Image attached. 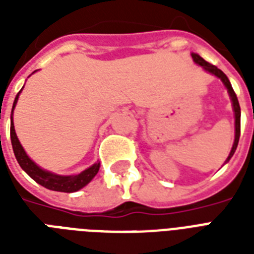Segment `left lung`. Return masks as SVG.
Masks as SVG:
<instances>
[{
    "label": "left lung",
    "mask_w": 254,
    "mask_h": 254,
    "mask_svg": "<svg viewBox=\"0 0 254 254\" xmlns=\"http://www.w3.org/2000/svg\"><path fill=\"white\" fill-rule=\"evenodd\" d=\"M191 57H192L193 62H195L197 65H200L201 68L204 69V71H207V72H209V73H212V75H215V76L219 77V79L223 81V84L225 85L227 91H228V95H229V97H231V101H232V108H233V112H235V141H233V146H232V149H231V153H229L228 158L225 159V163H227L229 159L232 158L233 154H235V151H236V149H237V145H239V139H240L241 111H240V105H239V100H237L236 93H235L232 85H231V81H229V79L227 77V75H225V73L223 72L221 69L217 68L216 65L209 64L208 62H205L204 59H203L200 55H197V54L192 53L191 54Z\"/></svg>",
    "instance_id": "left-lung-1"
}]
</instances>
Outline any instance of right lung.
Wrapping results in <instances>:
<instances>
[{"label": "right lung", "instance_id": "add662e5", "mask_svg": "<svg viewBox=\"0 0 254 254\" xmlns=\"http://www.w3.org/2000/svg\"><path fill=\"white\" fill-rule=\"evenodd\" d=\"M22 89H23V87H22ZM21 91L18 92V95L15 96L13 109H11V116H10V138H11V146H13L14 155H15L19 166L22 167V170L30 178H33L38 185L43 186L46 189L53 190V191H61V192H75V191H79L84 186H87L95 178L96 174L99 173L100 162L93 163L91 167H88L84 171H81L80 174H76V175H58V174H54L51 171H47V170L38 166L37 163L34 162L33 159L26 154L25 149L22 147L21 142H19V139L17 137V133H15V129H14L13 112L15 105H17L18 97H19Z\"/></svg>", "mask_w": 254, "mask_h": 254}]
</instances>
